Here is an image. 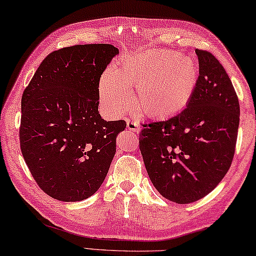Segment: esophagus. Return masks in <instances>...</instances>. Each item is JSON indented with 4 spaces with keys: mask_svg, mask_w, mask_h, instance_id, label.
<instances>
[{
    "mask_svg": "<svg viewBox=\"0 0 256 256\" xmlns=\"http://www.w3.org/2000/svg\"><path fill=\"white\" fill-rule=\"evenodd\" d=\"M127 128L129 129V130L135 132V134H138L140 132V124H138V121L134 120V119H129L127 120Z\"/></svg>",
    "mask_w": 256,
    "mask_h": 256,
    "instance_id": "1",
    "label": "esophagus"
}]
</instances>
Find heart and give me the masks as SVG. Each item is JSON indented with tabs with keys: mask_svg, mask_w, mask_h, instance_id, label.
<instances>
[{
	"mask_svg": "<svg viewBox=\"0 0 256 256\" xmlns=\"http://www.w3.org/2000/svg\"><path fill=\"white\" fill-rule=\"evenodd\" d=\"M194 58L174 51H148L127 56L118 72L106 71L100 80V98L106 110L119 113L132 102L150 116H168L190 103L198 82Z\"/></svg>",
	"mask_w": 256,
	"mask_h": 256,
	"instance_id": "b5f03b06",
	"label": "heart"
}]
</instances>
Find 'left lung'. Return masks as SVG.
Wrapping results in <instances>:
<instances>
[{"instance_id": "1", "label": "left lung", "mask_w": 256, "mask_h": 256, "mask_svg": "<svg viewBox=\"0 0 256 256\" xmlns=\"http://www.w3.org/2000/svg\"><path fill=\"white\" fill-rule=\"evenodd\" d=\"M200 76L182 112L143 124L140 150L150 182L171 202L188 204L211 192L232 166L240 102L219 60L195 50Z\"/></svg>"}]
</instances>
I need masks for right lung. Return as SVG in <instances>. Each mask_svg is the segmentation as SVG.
Wrapping results in <instances>:
<instances>
[{
  "label": "right lung",
  "instance_id": "1",
  "mask_svg": "<svg viewBox=\"0 0 256 256\" xmlns=\"http://www.w3.org/2000/svg\"><path fill=\"white\" fill-rule=\"evenodd\" d=\"M119 53L111 44L50 53L22 98L20 148L40 190L64 202L95 194L116 154L124 120L98 113L100 74Z\"/></svg>",
  "mask_w": 256,
  "mask_h": 256
}]
</instances>
